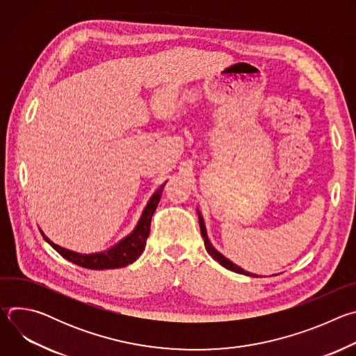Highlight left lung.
Here are the masks:
<instances>
[{"label":"left lung","mask_w":356,"mask_h":356,"mask_svg":"<svg viewBox=\"0 0 356 356\" xmlns=\"http://www.w3.org/2000/svg\"><path fill=\"white\" fill-rule=\"evenodd\" d=\"M197 214H198V222H200V229H201V235H202V239H204V245H206V249H207V252L210 253L211 255V258L214 259V261H217L221 266H224V268H227L228 270H232V272H236V273H241V275H246V276H252V277H258V276H255L253 273H249V272H246V270H243L242 268H239V266H236L235 264H232L229 259H227L224 255H221V253L211 245V242L209 241V236H207V231H206V225H204V220H202V217H201V214H200V211H197Z\"/></svg>","instance_id":"obj_1"}]
</instances>
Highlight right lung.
<instances>
[{
    "mask_svg": "<svg viewBox=\"0 0 356 356\" xmlns=\"http://www.w3.org/2000/svg\"><path fill=\"white\" fill-rule=\"evenodd\" d=\"M165 184L166 183H163L156 190V193L150 197L147 206L145 207L142 217H140L136 228L132 231V234L128 235L127 238H124L121 242H118L115 246H113L111 249H108L106 252L91 253V255H81V253L67 250V249L54 243L47 236H44L43 232H42V235H43L44 241H47V243L52 245L54 249H56L65 259H67L81 268L94 269V270L124 268V266L135 262L145 249L146 239H147L149 231H150L152 216H154V213L159 204L161 194L163 191Z\"/></svg>",
    "mask_w": 356,
    "mask_h": 356,
    "instance_id": "1",
    "label": "right lung"
}]
</instances>
